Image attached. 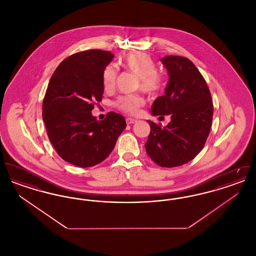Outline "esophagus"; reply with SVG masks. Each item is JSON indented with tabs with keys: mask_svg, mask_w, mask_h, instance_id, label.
I'll return each mask as SVG.
<instances>
[{
	"mask_svg": "<svg viewBox=\"0 0 256 256\" xmlns=\"http://www.w3.org/2000/svg\"><path fill=\"white\" fill-rule=\"evenodd\" d=\"M126 122L128 124H132L134 122H136V120H135V119H132V118H126Z\"/></svg>",
	"mask_w": 256,
	"mask_h": 256,
	"instance_id": "esophagus-1",
	"label": "esophagus"
}]
</instances>
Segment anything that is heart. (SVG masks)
Listing matches in <instances>:
<instances>
[{"instance_id":"1","label":"heart","mask_w":256,"mask_h":256,"mask_svg":"<svg viewBox=\"0 0 256 256\" xmlns=\"http://www.w3.org/2000/svg\"><path fill=\"white\" fill-rule=\"evenodd\" d=\"M120 63L126 70L138 76L137 88L148 95H158L165 88L166 78L164 74L159 72L156 61L146 54L130 52L122 58ZM117 76L118 70L114 65L110 64L104 68L102 74V84L106 92L114 89ZM144 104L145 100L139 94L120 96L114 102V106L117 110L128 115H136Z\"/></svg>"}]
</instances>
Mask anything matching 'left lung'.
Returning <instances> with one entry per match:
<instances>
[{
	"mask_svg": "<svg viewBox=\"0 0 256 256\" xmlns=\"http://www.w3.org/2000/svg\"><path fill=\"white\" fill-rule=\"evenodd\" d=\"M169 73L165 95L154 100L152 115H170L162 126L148 121L150 132L146 154L160 167L182 166L195 158L206 145L213 119V102L206 82L195 64L184 56L161 58Z\"/></svg>",
	"mask_w": 256,
	"mask_h": 256,
	"instance_id": "left-lung-1",
	"label": "left lung"
}]
</instances>
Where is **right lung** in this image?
<instances>
[{
	"label": "right lung",
	"instance_id": "1",
	"mask_svg": "<svg viewBox=\"0 0 256 256\" xmlns=\"http://www.w3.org/2000/svg\"><path fill=\"white\" fill-rule=\"evenodd\" d=\"M113 58L108 50H87L68 56L50 80L42 117L61 158L86 168L102 162L126 126L122 115L108 112L97 121L91 111L102 100V74Z\"/></svg>",
	"mask_w": 256,
	"mask_h": 256
}]
</instances>
